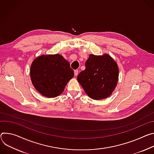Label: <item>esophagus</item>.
<instances>
[{
    "instance_id": "esophagus-1",
    "label": "esophagus",
    "mask_w": 154,
    "mask_h": 154,
    "mask_svg": "<svg viewBox=\"0 0 154 154\" xmlns=\"http://www.w3.org/2000/svg\"><path fill=\"white\" fill-rule=\"evenodd\" d=\"M74 73H75V75L76 76L78 75V70H75L74 71Z\"/></svg>"
}]
</instances>
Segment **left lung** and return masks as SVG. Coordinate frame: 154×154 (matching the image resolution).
<instances>
[{
    "mask_svg": "<svg viewBox=\"0 0 154 154\" xmlns=\"http://www.w3.org/2000/svg\"><path fill=\"white\" fill-rule=\"evenodd\" d=\"M86 69L81 72L78 81L91 98L100 100L109 97L118 81L119 68L116 62L108 54H90L85 63Z\"/></svg>",
    "mask_w": 154,
    "mask_h": 154,
    "instance_id": "obj_1",
    "label": "left lung"
}]
</instances>
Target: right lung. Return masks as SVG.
<instances>
[{
  "instance_id": "1",
  "label": "right lung",
  "mask_w": 154,
  "mask_h": 154,
  "mask_svg": "<svg viewBox=\"0 0 154 154\" xmlns=\"http://www.w3.org/2000/svg\"><path fill=\"white\" fill-rule=\"evenodd\" d=\"M30 75L33 86L42 95L54 98L63 92L74 72L70 63L57 54L36 58L30 66Z\"/></svg>"
}]
</instances>
